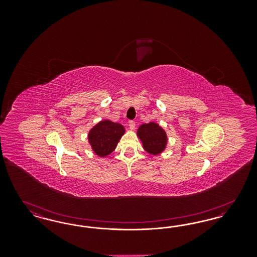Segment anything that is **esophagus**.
Segmentation results:
<instances>
[{"label":"esophagus","instance_id":"1","mask_svg":"<svg viewBox=\"0 0 257 257\" xmlns=\"http://www.w3.org/2000/svg\"><path fill=\"white\" fill-rule=\"evenodd\" d=\"M129 127H130V129H131V130L135 129V127H136V122H135L134 120H129Z\"/></svg>","mask_w":257,"mask_h":257}]
</instances>
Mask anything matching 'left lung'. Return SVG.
<instances>
[{"instance_id": "1", "label": "left lung", "mask_w": 257, "mask_h": 257, "mask_svg": "<svg viewBox=\"0 0 257 257\" xmlns=\"http://www.w3.org/2000/svg\"><path fill=\"white\" fill-rule=\"evenodd\" d=\"M138 136L144 144V148L150 154L157 155L166 147L167 135L156 123L143 124L138 130Z\"/></svg>"}]
</instances>
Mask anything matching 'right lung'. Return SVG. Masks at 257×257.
<instances>
[{"label": "right lung", "instance_id": "obj_1", "mask_svg": "<svg viewBox=\"0 0 257 257\" xmlns=\"http://www.w3.org/2000/svg\"><path fill=\"white\" fill-rule=\"evenodd\" d=\"M124 131L121 124L104 120L90 130L88 141L93 151L99 156L105 157L114 150Z\"/></svg>", "mask_w": 257, "mask_h": 257}]
</instances>
